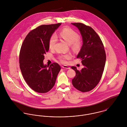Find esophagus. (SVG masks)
Here are the masks:
<instances>
[{"mask_svg": "<svg viewBox=\"0 0 127 127\" xmlns=\"http://www.w3.org/2000/svg\"><path fill=\"white\" fill-rule=\"evenodd\" d=\"M62 67H63V68H65V69H70V68L69 66H67V65H63V66H62Z\"/></svg>", "mask_w": 127, "mask_h": 127, "instance_id": "obj_1", "label": "esophagus"}]
</instances>
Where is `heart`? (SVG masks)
I'll list each match as a JSON object with an SVG mask.
<instances>
[{
    "mask_svg": "<svg viewBox=\"0 0 127 127\" xmlns=\"http://www.w3.org/2000/svg\"><path fill=\"white\" fill-rule=\"evenodd\" d=\"M59 36L63 39L68 44H71V48L74 51H78L82 45V42L79 38L78 34L70 28H65L60 31L59 35H53L50 37L49 41V47L53 49L57 41V37ZM70 54L61 55L59 56V60L64 63L66 62V60L70 58Z\"/></svg>",
    "mask_w": 127,
    "mask_h": 127,
    "instance_id": "heart-1",
    "label": "heart"
}]
</instances>
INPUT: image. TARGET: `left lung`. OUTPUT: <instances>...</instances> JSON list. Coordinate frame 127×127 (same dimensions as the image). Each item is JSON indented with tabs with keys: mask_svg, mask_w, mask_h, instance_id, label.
<instances>
[{
	"mask_svg": "<svg viewBox=\"0 0 127 127\" xmlns=\"http://www.w3.org/2000/svg\"><path fill=\"white\" fill-rule=\"evenodd\" d=\"M71 24L79 29L82 37L83 45L77 58H81L84 66L80 71L76 66L71 67L76 72L72 85L80 91L88 92L93 90L101 79L106 60L105 51L101 38L91 27L81 23Z\"/></svg>",
	"mask_w": 127,
	"mask_h": 127,
	"instance_id": "8db88e82",
	"label": "left lung"
}]
</instances>
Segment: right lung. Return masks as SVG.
I'll use <instances>...</instances> for the list:
<instances>
[{
    "label": "right lung",
    "instance_id": "obj_1",
    "mask_svg": "<svg viewBox=\"0 0 127 127\" xmlns=\"http://www.w3.org/2000/svg\"><path fill=\"white\" fill-rule=\"evenodd\" d=\"M61 23L42 25L33 30L25 38L19 54V66L27 85L38 93H46L54 87L61 70L58 64L49 66L43 64L49 50V41Z\"/></svg>",
    "mask_w": 127,
    "mask_h": 127
}]
</instances>
